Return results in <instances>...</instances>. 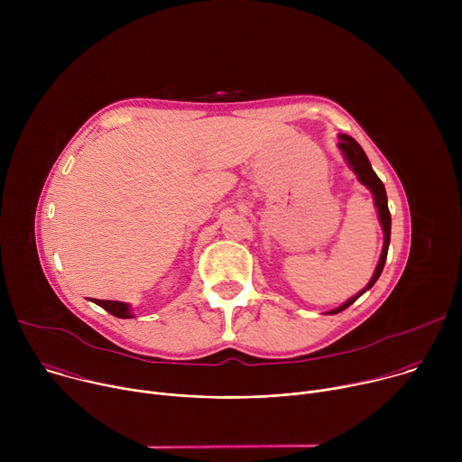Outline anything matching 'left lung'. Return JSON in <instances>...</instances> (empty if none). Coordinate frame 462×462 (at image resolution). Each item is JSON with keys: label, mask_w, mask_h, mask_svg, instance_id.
<instances>
[{"label": "left lung", "mask_w": 462, "mask_h": 462, "mask_svg": "<svg viewBox=\"0 0 462 462\" xmlns=\"http://www.w3.org/2000/svg\"><path fill=\"white\" fill-rule=\"evenodd\" d=\"M338 148L342 150L349 168L356 173L358 180L367 186V189L373 193L374 197V207L378 210V219H380V225H382V230H383V246H382V254H380V261L378 265L374 269V274L373 278L369 280V283L356 294L353 296L351 300H347L346 303H342L340 307H337L335 310H328L327 314H338L342 312L344 309H347L349 305H353L365 291H369L376 280L380 278L382 271H383V265H385V259H387V248H389V241H391V214H389V208H387V195H385V188H383V182L378 179V175L373 171L371 164H369V159L365 155V152L362 150V146L349 135H340V143H338Z\"/></svg>", "instance_id": "obj_1"}]
</instances>
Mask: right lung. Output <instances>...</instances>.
<instances>
[{"instance_id":"obj_1","label":"right lung","mask_w":462,"mask_h":462,"mask_svg":"<svg viewBox=\"0 0 462 462\" xmlns=\"http://www.w3.org/2000/svg\"><path fill=\"white\" fill-rule=\"evenodd\" d=\"M97 305H100L102 309H106L109 314L116 316V318H134V312H131V307L124 301H111V300H95Z\"/></svg>"}]
</instances>
